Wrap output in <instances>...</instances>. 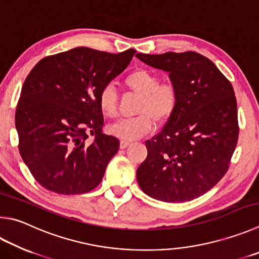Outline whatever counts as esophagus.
<instances>
[{
  "instance_id": "esophagus-1",
  "label": "esophagus",
  "mask_w": 259,
  "mask_h": 259,
  "mask_svg": "<svg viewBox=\"0 0 259 259\" xmlns=\"http://www.w3.org/2000/svg\"><path fill=\"white\" fill-rule=\"evenodd\" d=\"M129 145H130V142H128V140H121V142H120V148L124 149V148L128 147Z\"/></svg>"
}]
</instances>
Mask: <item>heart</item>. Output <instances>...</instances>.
<instances>
[{"instance_id":"obj_1","label":"heart","mask_w":259,"mask_h":259,"mask_svg":"<svg viewBox=\"0 0 259 259\" xmlns=\"http://www.w3.org/2000/svg\"><path fill=\"white\" fill-rule=\"evenodd\" d=\"M159 78L146 69H138L124 78L129 91L140 95L135 112L138 115L121 120L109 128L110 134L123 140H133L147 135L156 124L171 119L179 104L178 88L171 82L159 83ZM98 106L107 119L119 115L117 94L113 84H105L98 94Z\"/></svg>"}]
</instances>
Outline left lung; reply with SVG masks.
<instances>
[{"mask_svg":"<svg viewBox=\"0 0 259 259\" xmlns=\"http://www.w3.org/2000/svg\"><path fill=\"white\" fill-rule=\"evenodd\" d=\"M136 56L167 71L179 92L175 114L146 142L148 154L137 170L138 185L166 203L195 199L224 177L236 149L239 124L232 84L196 52Z\"/></svg>","mask_w":259,"mask_h":259,"instance_id":"1","label":"left lung"}]
</instances>
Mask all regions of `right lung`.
Returning a JSON list of instances; mask_svg holds the SVG:
<instances>
[{
	"instance_id": "1",
	"label": "right lung",
	"mask_w": 259,
	"mask_h": 259,
	"mask_svg": "<svg viewBox=\"0 0 259 259\" xmlns=\"http://www.w3.org/2000/svg\"><path fill=\"white\" fill-rule=\"evenodd\" d=\"M135 53L76 48L41 59L27 76L16 110L18 147L45 189L78 195L101 183L120 142L103 133L98 94Z\"/></svg>"
}]
</instances>
